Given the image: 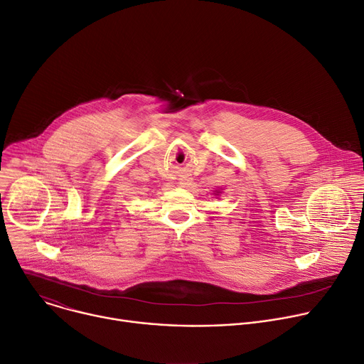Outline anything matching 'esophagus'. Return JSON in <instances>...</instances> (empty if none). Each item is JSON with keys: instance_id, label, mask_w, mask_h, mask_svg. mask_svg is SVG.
<instances>
[{"instance_id": "obj_1", "label": "esophagus", "mask_w": 364, "mask_h": 364, "mask_svg": "<svg viewBox=\"0 0 364 364\" xmlns=\"http://www.w3.org/2000/svg\"><path fill=\"white\" fill-rule=\"evenodd\" d=\"M182 185H183V183H182Z\"/></svg>"}]
</instances>
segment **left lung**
<instances>
[{
	"instance_id": "obj_1",
	"label": "left lung",
	"mask_w": 364,
	"mask_h": 364,
	"mask_svg": "<svg viewBox=\"0 0 364 364\" xmlns=\"http://www.w3.org/2000/svg\"><path fill=\"white\" fill-rule=\"evenodd\" d=\"M217 193H218V192H217Z\"/></svg>"
}]
</instances>
